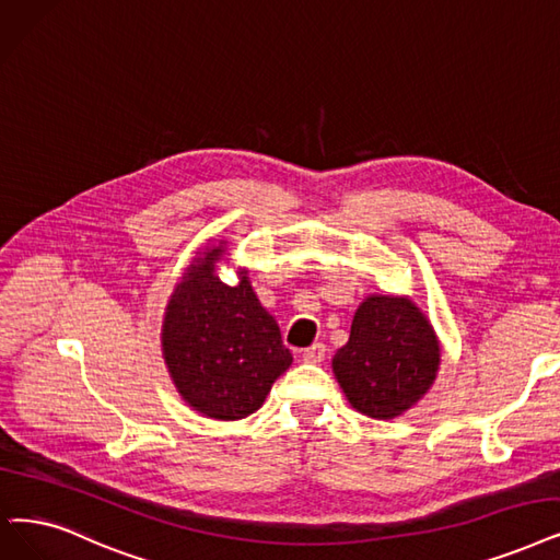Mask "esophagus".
Masks as SVG:
<instances>
[{
  "mask_svg": "<svg viewBox=\"0 0 560 560\" xmlns=\"http://www.w3.org/2000/svg\"><path fill=\"white\" fill-rule=\"evenodd\" d=\"M326 358V345H322V342H315L312 347H307L305 351H303V361L305 363H322Z\"/></svg>",
  "mask_w": 560,
  "mask_h": 560,
  "instance_id": "1",
  "label": "esophagus"
}]
</instances>
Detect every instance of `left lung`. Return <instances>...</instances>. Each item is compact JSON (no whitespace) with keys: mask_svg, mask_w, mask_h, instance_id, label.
I'll return each mask as SVG.
<instances>
[{"mask_svg":"<svg viewBox=\"0 0 560 560\" xmlns=\"http://www.w3.org/2000/svg\"><path fill=\"white\" fill-rule=\"evenodd\" d=\"M439 365L436 330L409 296L363 299L349 342L332 355V374L349 405L376 420L397 418L418 405L436 382Z\"/></svg>","mask_w":560,"mask_h":560,"instance_id":"8db88e82","label":"left lung"}]
</instances>
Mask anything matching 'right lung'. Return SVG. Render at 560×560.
<instances>
[{
    "mask_svg": "<svg viewBox=\"0 0 560 560\" xmlns=\"http://www.w3.org/2000/svg\"><path fill=\"white\" fill-rule=\"evenodd\" d=\"M228 241L205 245L186 266L167 301L161 349L186 405L213 420L255 413L276 378L292 365L278 322L259 303L238 268L232 287L215 273Z\"/></svg>",
    "mask_w": 560,
    "mask_h": 560,
    "instance_id": "1",
    "label": "right lung"
}]
</instances>
